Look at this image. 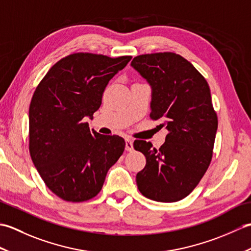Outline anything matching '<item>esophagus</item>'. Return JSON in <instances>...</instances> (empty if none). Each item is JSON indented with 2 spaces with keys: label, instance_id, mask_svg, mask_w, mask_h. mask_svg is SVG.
I'll return each instance as SVG.
<instances>
[{
  "label": "esophagus",
  "instance_id": "obj_1",
  "mask_svg": "<svg viewBox=\"0 0 251 251\" xmlns=\"http://www.w3.org/2000/svg\"><path fill=\"white\" fill-rule=\"evenodd\" d=\"M125 149L126 151H129V152L134 150V143H132V140L129 139V138H126L125 139Z\"/></svg>",
  "mask_w": 251,
  "mask_h": 251
}]
</instances>
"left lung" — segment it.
Masks as SVG:
<instances>
[{"label": "left lung", "mask_w": 251, "mask_h": 251, "mask_svg": "<svg viewBox=\"0 0 251 251\" xmlns=\"http://www.w3.org/2000/svg\"><path fill=\"white\" fill-rule=\"evenodd\" d=\"M131 67L151 86V119L168 130L158 150L151 142H134L147 159L136 176L138 189L153 201H178L194 190L211 162L218 117L209 86L191 62L174 52L137 56Z\"/></svg>", "instance_id": "obj_1"}]
</instances>
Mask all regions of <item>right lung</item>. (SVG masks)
<instances>
[{
  "instance_id": "right-lung-1",
  "label": "right lung",
  "mask_w": 251,
  "mask_h": 251,
  "mask_svg": "<svg viewBox=\"0 0 251 251\" xmlns=\"http://www.w3.org/2000/svg\"><path fill=\"white\" fill-rule=\"evenodd\" d=\"M130 59L77 52L52 66L35 89L29 108L30 155L47 188L62 200L95 197L124 152L122 137L90 130L85 117L93 120L109 81Z\"/></svg>"
}]
</instances>
